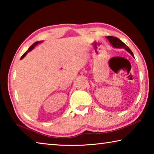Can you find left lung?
I'll list each match as a JSON object with an SVG mask.
<instances>
[{
	"label": "left lung",
	"mask_w": 154,
	"mask_h": 154,
	"mask_svg": "<svg viewBox=\"0 0 154 154\" xmlns=\"http://www.w3.org/2000/svg\"><path fill=\"white\" fill-rule=\"evenodd\" d=\"M106 38L109 41V43L111 44V45L115 48H124L126 49V50L129 52V53L131 54V55L134 57L133 54H132V51L130 50V48L128 47L126 44L122 42L121 40H119L118 38L115 37V36H106Z\"/></svg>",
	"instance_id": "obj_1"
}]
</instances>
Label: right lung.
<instances>
[{
	"instance_id": "add662e5",
	"label": "right lung",
	"mask_w": 154,
	"mask_h": 154,
	"mask_svg": "<svg viewBox=\"0 0 154 154\" xmlns=\"http://www.w3.org/2000/svg\"><path fill=\"white\" fill-rule=\"evenodd\" d=\"M41 43V41H37V42H35V43H33L32 44V45H31L30 47V48H28V50L26 51L25 52V53L24 54H23V55H22V57H21V58H20V60H22V59H23V58H24V57H25V56L26 55V54H27V53H28V52H29V51H30L31 50H32V49H34V48H35V47L36 45H37V44H38V43Z\"/></svg>"
}]
</instances>
